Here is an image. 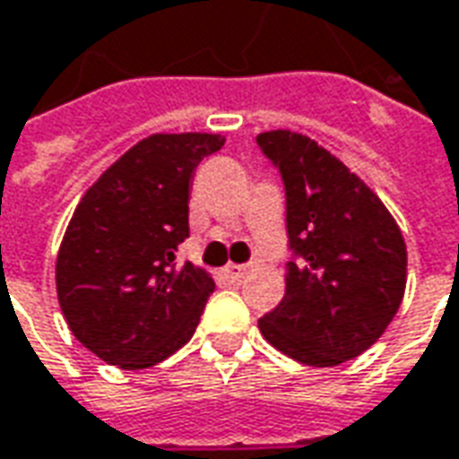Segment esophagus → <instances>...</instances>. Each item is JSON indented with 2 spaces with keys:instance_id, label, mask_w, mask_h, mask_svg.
<instances>
[{
  "instance_id": "esophagus-1",
  "label": "esophagus",
  "mask_w": 459,
  "mask_h": 459,
  "mask_svg": "<svg viewBox=\"0 0 459 459\" xmlns=\"http://www.w3.org/2000/svg\"><path fill=\"white\" fill-rule=\"evenodd\" d=\"M246 273H248V268H246V265H236V263H230V265L223 268V275L229 278L230 285L243 283V281H246Z\"/></svg>"
}]
</instances>
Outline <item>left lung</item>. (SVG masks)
<instances>
[{
	"label": "left lung",
	"instance_id": "left-lung-1",
	"mask_svg": "<svg viewBox=\"0 0 459 459\" xmlns=\"http://www.w3.org/2000/svg\"><path fill=\"white\" fill-rule=\"evenodd\" d=\"M255 143L285 188V296L258 320L298 363L330 368L368 351L395 318L405 240L383 201L313 139L268 131Z\"/></svg>",
	"mask_w": 459,
	"mask_h": 459
}]
</instances>
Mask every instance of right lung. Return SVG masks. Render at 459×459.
Masks as SVG:
<instances>
[{
    "instance_id": "obj_1",
    "label": "right lung",
    "mask_w": 459,
    "mask_h": 459,
    "mask_svg": "<svg viewBox=\"0 0 459 459\" xmlns=\"http://www.w3.org/2000/svg\"><path fill=\"white\" fill-rule=\"evenodd\" d=\"M219 134H153L107 169L74 211L56 258L59 306L76 341L141 370L191 341L213 281L176 261L188 238L196 166Z\"/></svg>"
}]
</instances>
